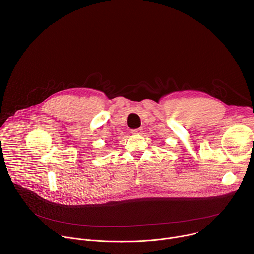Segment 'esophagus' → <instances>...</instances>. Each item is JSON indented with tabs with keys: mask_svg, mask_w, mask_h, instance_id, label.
Wrapping results in <instances>:
<instances>
[{
	"mask_svg": "<svg viewBox=\"0 0 254 254\" xmlns=\"http://www.w3.org/2000/svg\"><path fill=\"white\" fill-rule=\"evenodd\" d=\"M141 131H142L141 128H135V129H132V130H131V133H133V134H139V133H141Z\"/></svg>",
	"mask_w": 254,
	"mask_h": 254,
	"instance_id": "34e87169",
	"label": "esophagus"
}]
</instances>
